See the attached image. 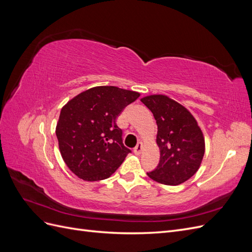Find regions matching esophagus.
I'll return each instance as SVG.
<instances>
[{
    "label": "esophagus",
    "mask_w": 252,
    "mask_h": 252,
    "mask_svg": "<svg viewBox=\"0 0 252 252\" xmlns=\"http://www.w3.org/2000/svg\"><path fill=\"white\" fill-rule=\"evenodd\" d=\"M142 149H143V144H142V142H139L138 144H136V146L133 148V152L135 155L140 156L142 152Z\"/></svg>",
    "instance_id": "esophagus-1"
}]
</instances>
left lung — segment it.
Segmentation results:
<instances>
[{"label":"left lung","instance_id":"8db88e82","mask_svg":"<svg viewBox=\"0 0 252 252\" xmlns=\"http://www.w3.org/2000/svg\"><path fill=\"white\" fill-rule=\"evenodd\" d=\"M141 101L154 113L158 125L159 162L147 175L164 185L182 184L201 166L205 154L201 128L190 111L169 96L151 94Z\"/></svg>","mask_w":252,"mask_h":252}]
</instances>
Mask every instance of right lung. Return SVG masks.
Returning <instances> with one entry per match:
<instances>
[{
    "label": "right lung",
    "instance_id": "add662e5",
    "mask_svg": "<svg viewBox=\"0 0 252 252\" xmlns=\"http://www.w3.org/2000/svg\"><path fill=\"white\" fill-rule=\"evenodd\" d=\"M139 96L116 86H96L63 106L56 134L64 162L77 177L88 182L107 179L130 154L117 118Z\"/></svg>",
    "mask_w": 252,
    "mask_h": 252
}]
</instances>
